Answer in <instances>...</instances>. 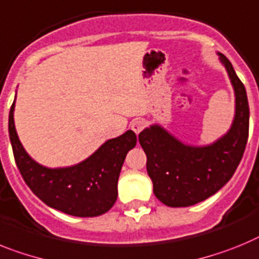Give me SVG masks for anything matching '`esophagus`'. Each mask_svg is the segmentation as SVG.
Returning a JSON list of instances; mask_svg holds the SVG:
<instances>
[{
    "label": "esophagus",
    "instance_id": "esophagus-1",
    "mask_svg": "<svg viewBox=\"0 0 259 259\" xmlns=\"http://www.w3.org/2000/svg\"><path fill=\"white\" fill-rule=\"evenodd\" d=\"M145 126H146L145 118H136V120H133L132 123H130V127H132V130L136 133V134L142 132V130L145 129Z\"/></svg>",
    "mask_w": 259,
    "mask_h": 259
}]
</instances>
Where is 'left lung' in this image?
Returning <instances> with one entry per match:
<instances>
[{
  "instance_id": "1",
  "label": "left lung",
  "mask_w": 259,
  "mask_h": 259,
  "mask_svg": "<svg viewBox=\"0 0 259 259\" xmlns=\"http://www.w3.org/2000/svg\"><path fill=\"white\" fill-rule=\"evenodd\" d=\"M228 71L236 96L232 126L212 145H184L159 125L139 133V143L147 156V173L154 194L169 207H188L220 190L237 169L249 136V104L246 90L232 64L219 53Z\"/></svg>"
}]
</instances>
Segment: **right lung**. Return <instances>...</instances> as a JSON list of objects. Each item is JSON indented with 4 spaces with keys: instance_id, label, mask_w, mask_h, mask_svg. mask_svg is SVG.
Returning <instances> with one entry per match:
<instances>
[{
    "instance_id": "obj_1",
    "label": "right lung",
    "mask_w": 259,
    "mask_h": 259,
    "mask_svg": "<svg viewBox=\"0 0 259 259\" xmlns=\"http://www.w3.org/2000/svg\"><path fill=\"white\" fill-rule=\"evenodd\" d=\"M15 100L9 113V134L15 163L24 183L49 207L79 218L99 217L117 199V181L127 152L137 143L127 130L109 139L82 163L67 168L42 167L27 154L14 125Z\"/></svg>"
}]
</instances>
